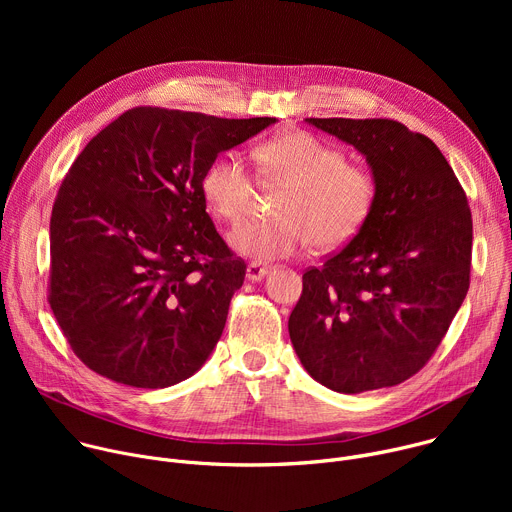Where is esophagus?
Instances as JSON below:
<instances>
[{"instance_id": "esophagus-1", "label": "esophagus", "mask_w": 512, "mask_h": 512, "mask_svg": "<svg viewBox=\"0 0 512 512\" xmlns=\"http://www.w3.org/2000/svg\"><path fill=\"white\" fill-rule=\"evenodd\" d=\"M267 273H269V267H267V265H261V263H257V261H253V263L247 265V279H249V281H261Z\"/></svg>"}]
</instances>
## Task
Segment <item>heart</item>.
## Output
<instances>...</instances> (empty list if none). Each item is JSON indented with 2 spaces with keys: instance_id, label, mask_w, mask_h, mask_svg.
Instances as JSON below:
<instances>
[{
  "instance_id": "heart-1",
  "label": "heart",
  "mask_w": 512,
  "mask_h": 512,
  "mask_svg": "<svg viewBox=\"0 0 512 512\" xmlns=\"http://www.w3.org/2000/svg\"><path fill=\"white\" fill-rule=\"evenodd\" d=\"M263 178L287 188L277 221H243L229 233V247L255 261L296 257L314 243L322 251L350 243L375 208L377 182L369 170L346 164L334 145L287 133L257 154ZM255 178L239 152L218 156L202 176V196L223 221H237L249 206Z\"/></svg>"
}]
</instances>
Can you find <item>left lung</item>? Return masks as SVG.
Returning a JSON list of instances; mask_svg holds the SVG:
<instances>
[{
	"instance_id": "8db88e82",
	"label": "left lung",
	"mask_w": 512,
	"mask_h": 512,
	"mask_svg": "<svg viewBox=\"0 0 512 512\" xmlns=\"http://www.w3.org/2000/svg\"><path fill=\"white\" fill-rule=\"evenodd\" d=\"M306 123L367 160L377 200L360 233L304 273L291 344L308 375L336 393L399 385L431 358L468 294V198L437 145L397 121Z\"/></svg>"
}]
</instances>
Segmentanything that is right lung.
<instances>
[{"label": "right lung", "instance_id": "add662e5", "mask_svg": "<svg viewBox=\"0 0 512 512\" xmlns=\"http://www.w3.org/2000/svg\"><path fill=\"white\" fill-rule=\"evenodd\" d=\"M275 121L137 107L70 166L50 218L48 302L91 371L166 389L208 360L247 267L210 221L202 176Z\"/></svg>", "mask_w": 512, "mask_h": 512}]
</instances>
